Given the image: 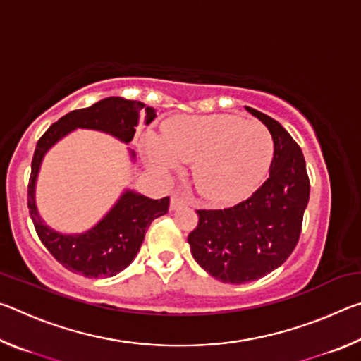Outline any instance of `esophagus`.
Masks as SVG:
<instances>
[{"label":"esophagus","mask_w":361,"mask_h":361,"mask_svg":"<svg viewBox=\"0 0 361 361\" xmlns=\"http://www.w3.org/2000/svg\"><path fill=\"white\" fill-rule=\"evenodd\" d=\"M185 204H186L185 199H183L180 194H173L172 197H170V210L180 209V207H183Z\"/></svg>","instance_id":"esophagus-1"}]
</instances>
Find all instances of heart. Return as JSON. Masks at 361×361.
Here are the masks:
<instances>
[{
    "instance_id": "1",
    "label": "heart",
    "mask_w": 361,
    "mask_h": 361,
    "mask_svg": "<svg viewBox=\"0 0 361 361\" xmlns=\"http://www.w3.org/2000/svg\"><path fill=\"white\" fill-rule=\"evenodd\" d=\"M146 161L167 175L180 162H192V180L205 199L235 202L258 188L274 157L271 132L258 121L232 114L178 116L164 126L162 135L142 140Z\"/></svg>"
}]
</instances>
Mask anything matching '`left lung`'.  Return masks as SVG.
<instances>
[{"label": "left lung", "mask_w": 361, "mask_h": 361, "mask_svg": "<svg viewBox=\"0 0 361 361\" xmlns=\"http://www.w3.org/2000/svg\"><path fill=\"white\" fill-rule=\"evenodd\" d=\"M271 132L269 178L247 200L224 210H197L188 243L197 264L224 283L242 285L282 266L299 240L310 183L302 151L280 122L245 106Z\"/></svg>", "instance_id": "obj_1"}]
</instances>
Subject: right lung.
Here are the masks:
<instances>
[{
	"mask_svg": "<svg viewBox=\"0 0 361 361\" xmlns=\"http://www.w3.org/2000/svg\"><path fill=\"white\" fill-rule=\"evenodd\" d=\"M156 118V109L137 100L108 97L92 106L75 109L39 138L32 161L28 183V209L41 242L60 264L68 271L89 279L113 277L135 259L145 234L156 218L169 212V197L149 199L132 189H126L99 223L81 234H63L49 228L36 207V180L46 152L76 129L108 133L122 143H130L140 122L146 126ZM132 161L135 152L129 149Z\"/></svg>",
	"mask_w": 361,
	"mask_h": 361,
	"instance_id": "1",
	"label": "right lung"
}]
</instances>
